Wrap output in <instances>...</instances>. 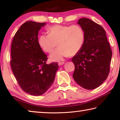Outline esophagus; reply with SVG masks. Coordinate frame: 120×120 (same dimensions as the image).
I'll return each mask as SVG.
<instances>
[{
    "label": "esophagus",
    "instance_id": "1",
    "mask_svg": "<svg viewBox=\"0 0 120 120\" xmlns=\"http://www.w3.org/2000/svg\"><path fill=\"white\" fill-rule=\"evenodd\" d=\"M64 64V62H60L58 63V64L59 66H62V65H63Z\"/></svg>",
    "mask_w": 120,
    "mask_h": 120
}]
</instances>
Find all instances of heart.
Masks as SVG:
<instances>
[{"instance_id":"b5f03b06","label":"heart","mask_w":120,"mask_h":120,"mask_svg":"<svg viewBox=\"0 0 120 120\" xmlns=\"http://www.w3.org/2000/svg\"><path fill=\"white\" fill-rule=\"evenodd\" d=\"M49 34H42L38 38L40 47L47 53L58 48L50 56L53 61H60L70 55H75L82 47L85 32L78 25H56L48 29Z\"/></svg>"}]
</instances>
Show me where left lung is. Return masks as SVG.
<instances>
[{"label": "left lung", "mask_w": 120, "mask_h": 120, "mask_svg": "<svg viewBox=\"0 0 120 120\" xmlns=\"http://www.w3.org/2000/svg\"><path fill=\"white\" fill-rule=\"evenodd\" d=\"M85 32L82 47L71 61L75 69L73 78L86 89H94L106 79L109 72L112 52L106 32L101 25L87 18L78 20Z\"/></svg>", "instance_id": "8db88e82"}]
</instances>
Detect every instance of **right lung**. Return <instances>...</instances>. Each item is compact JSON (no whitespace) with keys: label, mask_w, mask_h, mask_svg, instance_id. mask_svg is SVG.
Masks as SVG:
<instances>
[{"label":"right lung","mask_w":120,"mask_h":120,"mask_svg":"<svg viewBox=\"0 0 120 120\" xmlns=\"http://www.w3.org/2000/svg\"><path fill=\"white\" fill-rule=\"evenodd\" d=\"M45 23L27 21L14 36L11 46V65L19 86L24 92L40 96L52 85L59 66L46 64L47 56L38 43V34Z\"/></svg>","instance_id":"right-lung-1"}]
</instances>
